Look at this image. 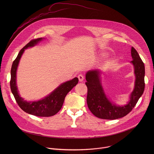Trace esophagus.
<instances>
[{"label": "esophagus", "mask_w": 154, "mask_h": 154, "mask_svg": "<svg viewBox=\"0 0 154 154\" xmlns=\"http://www.w3.org/2000/svg\"><path fill=\"white\" fill-rule=\"evenodd\" d=\"M78 78H79V80L80 82H82L84 79V76L82 74H80L78 75Z\"/></svg>", "instance_id": "esophagus-1"}]
</instances>
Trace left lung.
Segmentation results:
<instances>
[{"label":"left lung","instance_id":"1","mask_svg":"<svg viewBox=\"0 0 154 154\" xmlns=\"http://www.w3.org/2000/svg\"><path fill=\"white\" fill-rule=\"evenodd\" d=\"M131 55L133 59L131 63L134 65L135 75V88L130 94V100L125 105H116L108 100L101 84L100 74L99 71H89L86 74L85 84L88 88L87 105L95 116L109 120L122 118L132 110L143 94L145 87L144 64L138 53L133 47H131Z\"/></svg>","mask_w":154,"mask_h":154}]
</instances>
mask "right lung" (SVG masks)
<instances>
[{"label": "right lung", "mask_w": 154, "mask_h": 154, "mask_svg": "<svg viewBox=\"0 0 154 154\" xmlns=\"http://www.w3.org/2000/svg\"><path fill=\"white\" fill-rule=\"evenodd\" d=\"M42 38L32 39L22 49L14 60L11 69V91L19 107L27 113L40 117H49L57 114L62 107L67 94L78 83L77 77L61 84L48 96L38 101L27 102L22 98L18 93L16 86V71L19 60L25 49L35 46Z\"/></svg>", "instance_id": "add662e5"}]
</instances>
